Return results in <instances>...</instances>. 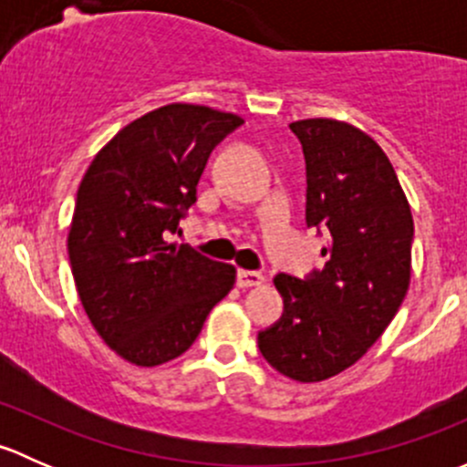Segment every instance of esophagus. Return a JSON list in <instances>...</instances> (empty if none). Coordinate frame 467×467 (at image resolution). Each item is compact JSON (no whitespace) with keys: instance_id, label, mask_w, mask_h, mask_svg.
<instances>
[{"instance_id":"obj_1","label":"esophagus","mask_w":467,"mask_h":467,"mask_svg":"<svg viewBox=\"0 0 467 467\" xmlns=\"http://www.w3.org/2000/svg\"><path fill=\"white\" fill-rule=\"evenodd\" d=\"M237 285L242 286V289H248V286H260L264 285V275L257 271H239Z\"/></svg>"}]
</instances>
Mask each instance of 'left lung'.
Returning <instances> with one entry per match:
<instances>
[{"label":"left lung","instance_id":"left-lung-1","mask_svg":"<svg viewBox=\"0 0 467 467\" xmlns=\"http://www.w3.org/2000/svg\"><path fill=\"white\" fill-rule=\"evenodd\" d=\"M303 144L309 228H327L323 271L277 273L280 321L257 334L264 359L296 381H323L368 352L411 280L413 216L395 169L370 135L346 121L289 124Z\"/></svg>","mask_w":467,"mask_h":467}]
</instances>
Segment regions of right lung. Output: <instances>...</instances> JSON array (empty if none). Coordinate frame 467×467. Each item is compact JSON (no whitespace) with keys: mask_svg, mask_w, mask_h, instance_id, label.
Masks as SVG:
<instances>
[{"mask_svg":"<svg viewBox=\"0 0 467 467\" xmlns=\"http://www.w3.org/2000/svg\"><path fill=\"white\" fill-rule=\"evenodd\" d=\"M244 124L233 112L169 103L119 130L83 176L67 251L99 337L135 366L190 350L234 286L233 264L169 244L196 203L212 149Z\"/></svg>","mask_w":467,"mask_h":467,"instance_id":"add662e5","label":"right lung"}]
</instances>
